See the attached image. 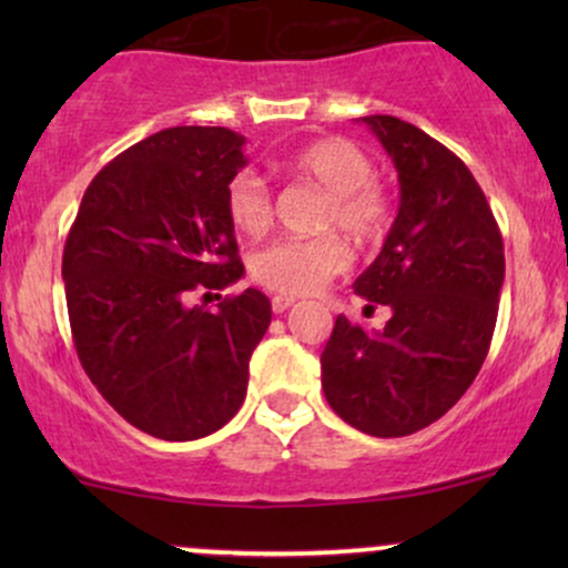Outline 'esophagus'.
I'll return each mask as SVG.
<instances>
[{"instance_id": "1", "label": "esophagus", "mask_w": 568, "mask_h": 568, "mask_svg": "<svg viewBox=\"0 0 568 568\" xmlns=\"http://www.w3.org/2000/svg\"><path fill=\"white\" fill-rule=\"evenodd\" d=\"M293 304H296V298L288 296V293H277V296H272V310H275L277 315H283V312L291 310Z\"/></svg>"}]
</instances>
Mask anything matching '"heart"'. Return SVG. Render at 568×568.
I'll return each mask as SVG.
<instances>
[{"instance_id": "1", "label": "heart", "mask_w": 568, "mask_h": 568, "mask_svg": "<svg viewBox=\"0 0 568 568\" xmlns=\"http://www.w3.org/2000/svg\"><path fill=\"white\" fill-rule=\"evenodd\" d=\"M291 173L328 192L323 221L336 224L349 237L371 240L384 230L389 216L387 197L374 184V162L347 139L312 141L288 162ZM226 216L240 232L262 234L272 224V197L262 175L240 171L226 184ZM349 266V251L336 234L288 237L262 247L253 256V275L288 296L323 291Z\"/></svg>"}]
</instances>
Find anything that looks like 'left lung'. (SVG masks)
Segmentation results:
<instances>
[{
    "mask_svg": "<svg viewBox=\"0 0 568 568\" xmlns=\"http://www.w3.org/2000/svg\"><path fill=\"white\" fill-rule=\"evenodd\" d=\"M393 160L400 205L357 296L393 310L382 331L338 315L321 355L323 393L347 425L403 438L467 393L491 344L505 245L484 189L425 130L363 116Z\"/></svg>",
    "mask_w": 568,
    "mask_h": 568,
    "instance_id": "obj_1",
    "label": "left lung"
}]
</instances>
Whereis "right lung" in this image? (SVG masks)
<instances>
[{
  "mask_svg": "<svg viewBox=\"0 0 568 568\" xmlns=\"http://www.w3.org/2000/svg\"><path fill=\"white\" fill-rule=\"evenodd\" d=\"M230 128H168L90 181L63 247L71 336L103 400L141 433L197 440L237 414L272 321L262 291L189 306L243 277L226 184L245 168ZM207 296V293H205Z\"/></svg>",
  "mask_w": 568,
  "mask_h": 568,
  "instance_id": "1",
  "label": "right lung"
}]
</instances>
